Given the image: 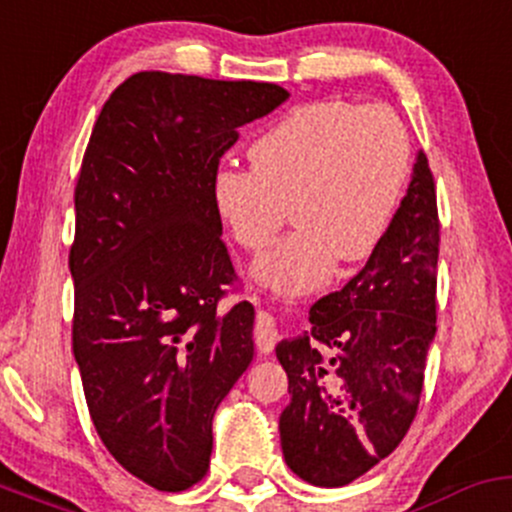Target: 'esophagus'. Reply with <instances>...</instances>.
Listing matches in <instances>:
<instances>
[{
	"label": "esophagus",
	"mask_w": 512,
	"mask_h": 512,
	"mask_svg": "<svg viewBox=\"0 0 512 512\" xmlns=\"http://www.w3.org/2000/svg\"><path fill=\"white\" fill-rule=\"evenodd\" d=\"M276 322L268 312H258L256 315V327H254V344L261 354H271L273 346H276Z\"/></svg>",
	"instance_id": "1"
}]
</instances>
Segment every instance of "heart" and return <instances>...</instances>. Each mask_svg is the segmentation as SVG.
Returning <instances> with one entry per match:
<instances>
[{
    "mask_svg": "<svg viewBox=\"0 0 512 512\" xmlns=\"http://www.w3.org/2000/svg\"><path fill=\"white\" fill-rule=\"evenodd\" d=\"M251 168L222 163L212 207L241 249L258 254L285 217L298 227L254 263L278 295L320 288L337 258L359 263L386 236L410 175V136L383 104L315 100L288 109L249 148Z\"/></svg>",
    "mask_w": 512,
    "mask_h": 512,
    "instance_id": "b5f03b06",
    "label": "heart"
}]
</instances>
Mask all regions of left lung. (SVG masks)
<instances>
[{
  "instance_id": "1",
  "label": "left lung",
  "mask_w": 512,
  "mask_h": 512,
  "mask_svg": "<svg viewBox=\"0 0 512 512\" xmlns=\"http://www.w3.org/2000/svg\"><path fill=\"white\" fill-rule=\"evenodd\" d=\"M437 188L425 153L366 266L310 310V332L276 346L290 405L285 464L302 481L346 486L403 442L437 332Z\"/></svg>"
}]
</instances>
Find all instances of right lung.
Segmentation results:
<instances>
[{"label": "right lung", "mask_w": 512, "mask_h": 512, "mask_svg": "<svg viewBox=\"0 0 512 512\" xmlns=\"http://www.w3.org/2000/svg\"><path fill=\"white\" fill-rule=\"evenodd\" d=\"M288 100L271 82L144 70L104 102L75 185L73 354L107 452L156 491L210 469L212 417L254 359L210 197L236 129Z\"/></svg>", "instance_id": "add662e5"}]
</instances>
